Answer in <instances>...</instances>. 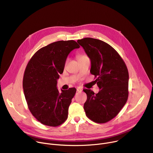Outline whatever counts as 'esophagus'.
I'll return each instance as SVG.
<instances>
[{
	"label": "esophagus",
	"instance_id": "esophagus-1",
	"mask_svg": "<svg viewBox=\"0 0 153 153\" xmlns=\"http://www.w3.org/2000/svg\"><path fill=\"white\" fill-rule=\"evenodd\" d=\"M82 88H80V87H78V88H77V92L80 93V92H82Z\"/></svg>",
	"mask_w": 153,
	"mask_h": 153
}]
</instances>
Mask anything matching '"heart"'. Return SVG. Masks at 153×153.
I'll return each mask as SVG.
<instances>
[{"instance_id": "heart-1", "label": "heart", "mask_w": 153, "mask_h": 153, "mask_svg": "<svg viewBox=\"0 0 153 153\" xmlns=\"http://www.w3.org/2000/svg\"><path fill=\"white\" fill-rule=\"evenodd\" d=\"M86 57V56H85V55H79V56H77L78 60H80V59H83V58H84V57Z\"/></svg>"}]
</instances>
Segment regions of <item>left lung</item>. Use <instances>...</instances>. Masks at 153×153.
<instances>
[{"label": "left lung", "mask_w": 153, "mask_h": 153, "mask_svg": "<svg viewBox=\"0 0 153 153\" xmlns=\"http://www.w3.org/2000/svg\"><path fill=\"white\" fill-rule=\"evenodd\" d=\"M91 60L90 72L94 75L100 91L85 89L87 99L83 108L86 116L94 122L106 123L115 117L128 97L129 74L118 53L106 42L86 37L78 40Z\"/></svg>", "instance_id": "1"}]
</instances>
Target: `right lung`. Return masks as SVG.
I'll use <instances>...</instances> for the list:
<instances>
[{"instance_id":"obj_1","label":"right lung","mask_w":153,"mask_h":153,"mask_svg":"<svg viewBox=\"0 0 153 153\" xmlns=\"http://www.w3.org/2000/svg\"><path fill=\"white\" fill-rule=\"evenodd\" d=\"M79 47L73 40L55 42L39 50L27 65L23 79L25 97L30 112L43 125L57 126L68 118L76 89L60 93L57 79L70 53Z\"/></svg>"}]
</instances>
